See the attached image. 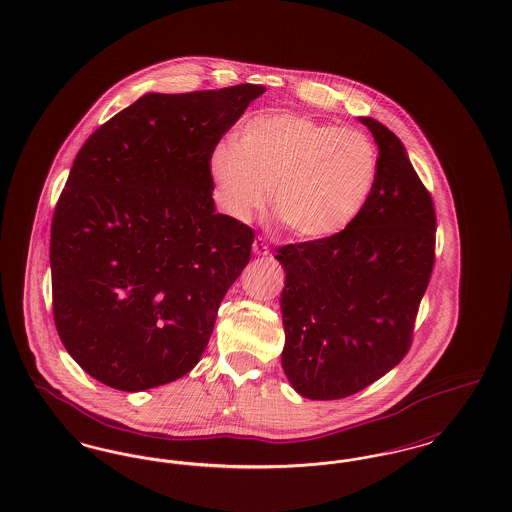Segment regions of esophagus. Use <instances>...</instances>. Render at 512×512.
Instances as JSON below:
<instances>
[{
    "mask_svg": "<svg viewBox=\"0 0 512 512\" xmlns=\"http://www.w3.org/2000/svg\"><path fill=\"white\" fill-rule=\"evenodd\" d=\"M253 253H255V255H259V257H267L268 242L263 238V236L255 238V242H253Z\"/></svg>",
    "mask_w": 512,
    "mask_h": 512,
    "instance_id": "esophagus-1",
    "label": "esophagus"
}]
</instances>
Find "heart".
<instances>
[{"mask_svg":"<svg viewBox=\"0 0 512 512\" xmlns=\"http://www.w3.org/2000/svg\"><path fill=\"white\" fill-rule=\"evenodd\" d=\"M378 172V149L366 134L290 113L245 122L238 142H220L211 153V174L232 217L261 209L268 188L274 217L309 242L359 220Z\"/></svg>","mask_w":512,"mask_h":512,"instance_id":"b5f03b06","label":"heart"}]
</instances>
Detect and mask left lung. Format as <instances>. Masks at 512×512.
<instances>
[{
  "mask_svg": "<svg viewBox=\"0 0 512 512\" xmlns=\"http://www.w3.org/2000/svg\"><path fill=\"white\" fill-rule=\"evenodd\" d=\"M380 159L363 215L334 238L278 247L282 368L301 397L343 399L401 363L434 268V203L388 126L359 117Z\"/></svg>",
  "mask_w": 512,
  "mask_h": 512,
  "instance_id": "8db88e82",
  "label": "left lung"
}]
</instances>
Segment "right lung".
I'll return each instance as SVG.
<instances>
[{"label": "right lung", "instance_id": "add662e5", "mask_svg": "<svg viewBox=\"0 0 512 512\" xmlns=\"http://www.w3.org/2000/svg\"><path fill=\"white\" fill-rule=\"evenodd\" d=\"M265 86L146 94L80 147L51 222L59 338L115 390L194 368L253 230L215 211L211 153Z\"/></svg>", "mask_w": 512, "mask_h": 512}]
</instances>
